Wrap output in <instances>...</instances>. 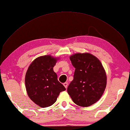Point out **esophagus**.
<instances>
[{"label":"esophagus","mask_w":130,"mask_h":130,"mask_svg":"<svg viewBox=\"0 0 130 130\" xmlns=\"http://www.w3.org/2000/svg\"><path fill=\"white\" fill-rule=\"evenodd\" d=\"M63 85H64V87H65V88L67 89V87H68V83H67V82H66V83H64L63 84Z\"/></svg>","instance_id":"1"}]
</instances>
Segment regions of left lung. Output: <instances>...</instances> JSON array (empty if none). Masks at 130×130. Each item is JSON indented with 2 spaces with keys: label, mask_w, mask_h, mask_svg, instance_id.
Masks as SVG:
<instances>
[{
  "label": "left lung",
  "mask_w": 130,
  "mask_h": 130,
  "mask_svg": "<svg viewBox=\"0 0 130 130\" xmlns=\"http://www.w3.org/2000/svg\"><path fill=\"white\" fill-rule=\"evenodd\" d=\"M70 60L75 70L68 93L77 105L89 107L100 99L106 87L104 68L98 58L89 53L74 54Z\"/></svg>",
  "instance_id": "obj_1"
}]
</instances>
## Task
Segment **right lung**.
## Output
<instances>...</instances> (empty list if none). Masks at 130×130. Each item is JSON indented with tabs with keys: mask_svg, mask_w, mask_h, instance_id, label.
<instances>
[{
	"mask_svg": "<svg viewBox=\"0 0 130 130\" xmlns=\"http://www.w3.org/2000/svg\"><path fill=\"white\" fill-rule=\"evenodd\" d=\"M56 61V58L50 56L39 57L31 63L26 72L25 85L28 96L41 107L53 104L60 92L66 90L53 70Z\"/></svg>",
	"mask_w": 130,
	"mask_h": 130,
	"instance_id": "1",
	"label": "right lung"
}]
</instances>
